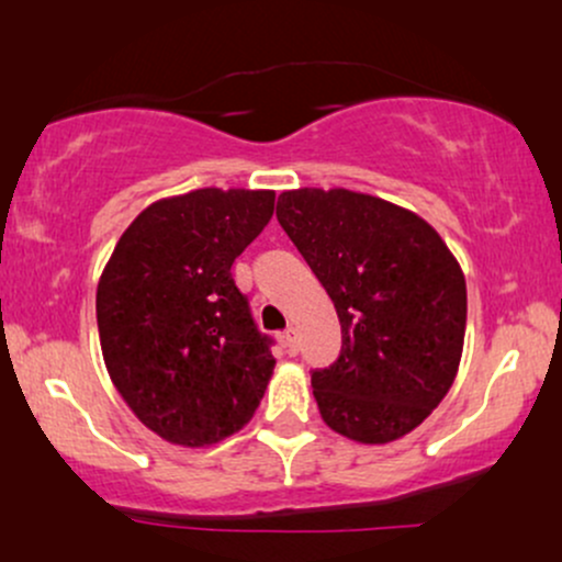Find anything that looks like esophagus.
<instances>
[{
    "label": "esophagus",
    "mask_w": 562,
    "mask_h": 562,
    "mask_svg": "<svg viewBox=\"0 0 562 562\" xmlns=\"http://www.w3.org/2000/svg\"><path fill=\"white\" fill-rule=\"evenodd\" d=\"M282 344H285V351L290 357H295L299 353V333H295V327H288L285 333H282Z\"/></svg>",
    "instance_id": "obj_1"
}]
</instances>
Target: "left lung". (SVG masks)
I'll return each instance as SVG.
<instances>
[{"label":"left lung","mask_w":562,"mask_h":562,"mask_svg":"<svg viewBox=\"0 0 562 562\" xmlns=\"http://www.w3.org/2000/svg\"><path fill=\"white\" fill-rule=\"evenodd\" d=\"M277 222L340 319V357L312 372L322 420L389 443L441 404L465 344V274L441 235L402 205L344 187L285 190Z\"/></svg>","instance_id":"1"}]
</instances>
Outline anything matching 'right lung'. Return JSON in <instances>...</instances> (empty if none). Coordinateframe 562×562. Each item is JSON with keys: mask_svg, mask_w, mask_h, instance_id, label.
<instances>
[{"mask_svg": "<svg viewBox=\"0 0 562 562\" xmlns=\"http://www.w3.org/2000/svg\"><path fill=\"white\" fill-rule=\"evenodd\" d=\"M272 190L203 187L128 224L97 282V330L115 391L177 447H211L250 423L274 357L232 263L267 227Z\"/></svg>", "mask_w": 562, "mask_h": 562, "instance_id": "obj_1", "label": "right lung"}]
</instances>
